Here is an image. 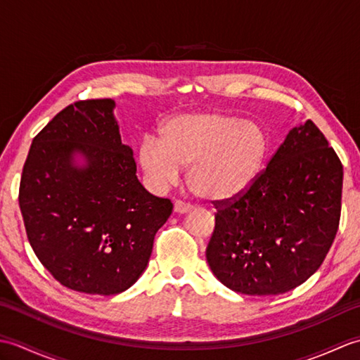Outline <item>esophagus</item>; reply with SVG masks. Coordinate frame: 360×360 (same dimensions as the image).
<instances>
[{"instance_id": "esophagus-1", "label": "esophagus", "mask_w": 360, "mask_h": 360, "mask_svg": "<svg viewBox=\"0 0 360 360\" xmlns=\"http://www.w3.org/2000/svg\"><path fill=\"white\" fill-rule=\"evenodd\" d=\"M174 212L176 213H187L188 210H190V205L188 204H186L184 201H181V200H176L174 201Z\"/></svg>"}]
</instances>
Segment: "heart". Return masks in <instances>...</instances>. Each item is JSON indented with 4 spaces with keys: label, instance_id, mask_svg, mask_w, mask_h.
Here are the masks:
<instances>
[{
    "label": "heart",
    "instance_id": "obj_1",
    "mask_svg": "<svg viewBox=\"0 0 360 360\" xmlns=\"http://www.w3.org/2000/svg\"><path fill=\"white\" fill-rule=\"evenodd\" d=\"M269 139L255 122L224 112L181 114L159 128V142L147 137L139 164L158 187H168L188 168L187 182L198 196L213 202L246 193L262 173Z\"/></svg>",
    "mask_w": 360,
    "mask_h": 360
}]
</instances>
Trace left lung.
<instances>
[{
	"label": "left lung",
	"instance_id": "obj_1",
	"mask_svg": "<svg viewBox=\"0 0 360 360\" xmlns=\"http://www.w3.org/2000/svg\"><path fill=\"white\" fill-rule=\"evenodd\" d=\"M343 168L308 120L292 128L246 193L215 204L205 257L235 292L278 295L314 274L335 238Z\"/></svg>",
	"mask_w": 360,
	"mask_h": 360
}]
</instances>
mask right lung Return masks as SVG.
<instances>
[{"mask_svg":"<svg viewBox=\"0 0 360 360\" xmlns=\"http://www.w3.org/2000/svg\"><path fill=\"white\" fill-rule=\"evenodd\" d=\"M111 98L68 105L38 133L22 167L18 202L37 258L63 286L124 292L141 277L173 204L143 188L122 143ZM89 164L77 169L72 155Z\"/></svg>","mask_w":360,"mask_h":360,"instance_id":"add662e5","label":"right lung"}]
</instances>
